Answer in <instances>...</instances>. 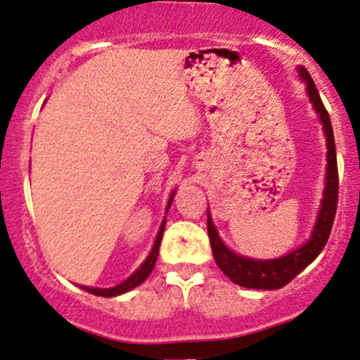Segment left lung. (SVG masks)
<instances>
[{
  "instance_id": "left-lung-1",
  "label": "left lung",
  "mask_w": 360,
  "mask_h": 360,
  "mask_svg": "<svg viewBox=\"0 0 360 360\" xmlns=\"http://www.w3.org/2000/svg\"><path fill=\"white\" fill-rule=\"evenodd\" d=\"M298 72H300L302 79L305 80L307 94H309L310 102L314 103L315 110H317L327 137V183L326 189H323L322 207L319 211L317 223H315L310 240L292 253L275 259H253L233 253L221 241L213 221H211V216L207 214V236H210L216 265L233 283L240 285V287L257 290H276L285 287L288 281L295 278L302 270H305L319 257L332 231L337 201H339V171H337V154L330 117H328V112L322 98H320L310 73L304 67L298 68Z\"/></svg>"
}]
</instances>
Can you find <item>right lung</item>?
<instances>
[{
	"label": "right lung",
	"instance_id": "right-lung-1",
	"mask_svg": "<svg viewBox=\"0 0 360 360\" xmlns=\"http://www.w3.org/2000/svg\"><path fill=\"white\" fill-rule=\"evenodd\" d=\"M172 196H174V193H172ZM172 196H171V199H169L167 210L172 202ZM164 228H166V221H162L161 228H159V233H158V236H155L154 246H153V250H150L149 257L146 258V262L142 263V265L139 266L127 280L122 281L120 285H117V287H112V288H92V287H84V285H80V288H84L85 292L92 293V295H97V297H115V295H122V293L129 292V290L136 288L137 285L142 283V281H146V278L149 276L150 271L154 270L155 259H158V255H159V246H161V241H162Z\"/></svg>",
	"mask_w": 360,
	"mask_h": 360
}]
</instances>
